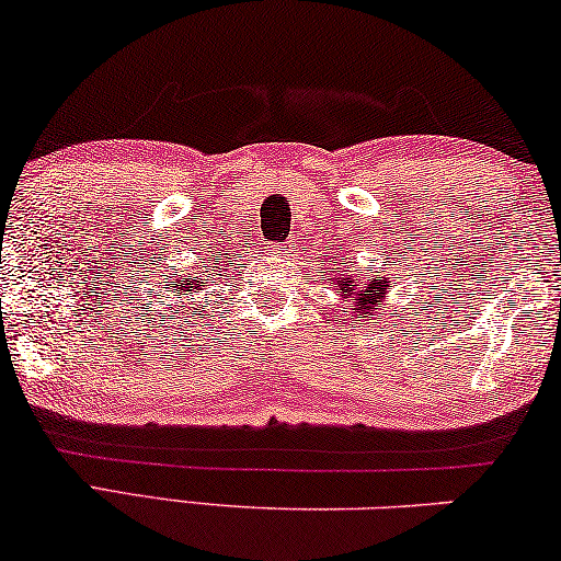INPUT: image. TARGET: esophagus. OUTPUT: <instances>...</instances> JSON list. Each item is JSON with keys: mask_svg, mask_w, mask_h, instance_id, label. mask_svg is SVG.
<instances>
[{"mask_svg": "<svg viewBox=\"0 0 561 561\" xmlns=\"http://www.w3.org/2000/svg\"><path fill=\"white\" fill-rule=\"evenodd\" d=\"M282 254H287V256H289V247H282Z\"/></svg>", "mask_w": 561, "mask_h": 561, "instance_id": "obj_1", "label": "esophagus"}]
</instances>
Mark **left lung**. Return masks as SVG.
I'll return each instance as SVG.
<instances>
[{"label":"left lung","instance_id":"8db88e82","mask_svg":"<svg viewBox=\"0 0 561 561\" xmlns=\"http://www.w3.org/2000/svg\"><path fill=\"white\" fill-rule=\"evenodd\" d=\"M324 279V274H322ZM330 284L337 287L340 299L345 302V312L350 320H357V317H370L378 312V309L388 302L390 284H396V277L390 274H378L373 266H365V270H355L347 262L337 264V274H330ZM351 307H346V302ZM360 322V320H357Z\"/></svg>","mask_w":561,"mask_h":561}]
</instances>
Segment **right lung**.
Returning a JSON list of instances; mask_svg holds the SVG:
<instances>
[{"instance_id": "add662e5", "label": "right lung", "mask_w": 561, "mask_h": 561, "mask_svg": "<svg viewBox=\"0 0 561 561\" xmlns=\"http://www.w3.org/2000/svg\"><path fill=\"white\" fill-rule=\"evenodd\" d=\"M208 264H214L211 256L206 259V266H208ZM216 272H219V266H211V272L201 270V272H196V274H191V277H181V274H179V279H173V284H165L163 291H171V295H173V297H171V299H173V307H175V309L183 307V312H186L188 302H181V305H179L181 295H188L191 299H194L196 291L211 287V284H208V282L216 279V277H219V279L224 277V274H216ZM183 299H186V297H183Z\"/></svg>"}]
</instances>
